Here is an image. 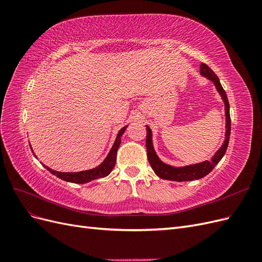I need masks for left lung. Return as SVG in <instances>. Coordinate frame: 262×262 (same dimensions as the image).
I'll list each match as a JSON object with an SVG mask.
<instances>
[{
    "label": "left lung",
    "instance_id": "1",
    "mask_svg": "<svg viewBox=\"0 0 262 262\" xmlns=\"http://www.w3.org/2000/svg\"><path fill=\"white\" fill-rule=\"evenodd\" d=\"M200 74L204 77H207L209 81H211L220 96L224 101L225 107V140L223 142L222 146L216 150L211 158V161H204L198 164H191L187 166H180V167H176V166H171L164 163L158 155L156 154L154 145H153V134L152 130L148 125H146V150H147V158L148 162L152 166V168L156 175L166 180H172V181H191L203 178L210 173L213 168L219 164V162L222 160V157L224 156L228 142H229V136H231V116H229V104L228 99L226 96V93L223 90V87L221 85V82L216 74L204 63H201L200 66Z\"/></svg>",
    "mask_w": 262,
    "mask_h": 262
}]
</instances>
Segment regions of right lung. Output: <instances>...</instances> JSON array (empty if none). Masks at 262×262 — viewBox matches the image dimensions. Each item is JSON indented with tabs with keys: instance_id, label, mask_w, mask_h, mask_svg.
<instances>
[{
	"instance_id": "obj_1",
	"label": "right lung",
	"mask_w": 262,
	"mask_h": 262,
	"mask_svg": "<svg viewBox=\"0 0 262 262\" xmlns=\"http://www.w3.org/2000/svg\"><path fill=\"white\" fill-rule=\"evenodd\" d=\"M125 125L123 126L122 129H120V131L118 132L117 134V138L115 140V143L112 147V149L109 150L108 155L106 156V158L104 161H102L101 164H99L97 167L89 169V170H82V171H77V172H62V171H57V170H53L48 166H45L46 169H48L52 175L57 176L58 178L64 180V181H69V182H73V184H87V182H90L92 180L95 179H98V178H102V177H106L108 176L112 170L114 169L115 165H116V161H117V150L120 146L121 143V137L122 134L124 133L125 129H126ZM31 148V147H30ZM33 150V149H31ZM34 153V150H33Z\"/></svg>"
}]
</instances>
